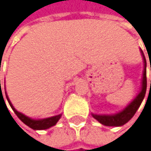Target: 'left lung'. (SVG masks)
Returning a JSON list of instances; mask_svg holds the SVG:
<instances>
[{
    "instance_id": "1",
    "label": "left lung",
    "mask_w": 151,
    "mask_h": 151,
    "mask_svg": "<svg viewBox=\"0 0 151 151\" xmlns=\"http://www.w3.org/2000/svg\"><path fill=\"white\" fill-rule=\"evenodd\" d=\"M142 55L143 57V63H144V70H143V76H142V90L137 95L136 98L121 112L114 114H92V116L96 120H98L100 124L106 126H122L125 124L127 122H129L132 116L135 114L136 111L141 106L147 89V76H146V58L143 55V52L141 50ZM151 70V69H150Z\"/></svg>"
}]
</instances>
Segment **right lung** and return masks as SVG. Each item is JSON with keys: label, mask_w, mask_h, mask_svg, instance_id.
Masks as SVG:
<instances>
[{"label": "right lung", "mask_w": 151, "mask_h": 151, "mask_svg": "<svg viewBox=\"0 0 151 151\" xmlns=\"http://www.w3.org/2000/svg\"><path fill=\"white\" fill-rule=\"evenodd\" d=\"M5 94H6V92H5ZM1 95H2V93H1ZM6 99H7V100H8V102H9L10 107L12 108V110L14 111V113L17 114V116L19 118V119H20L25 124H27L28 127H30V128H32V129H34V130H45V129H48V128H50V127H52V126H53V125H55L56 123L59 121V119H60L61 116H62V114H58V115H55V116H52V117L45 118V119H38V120L32 119V118L27 117V116H26L25 114H23L18 112V111L14 108V106H12V104L10 103V101H9V96H8L7 95H6Z\"/></svg>", "instance_id": "obj_1"}]
</instances>
